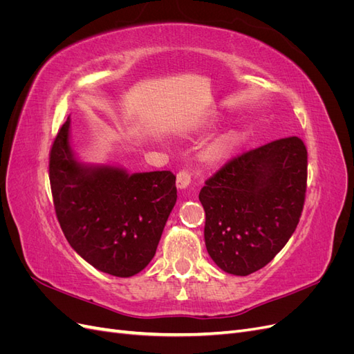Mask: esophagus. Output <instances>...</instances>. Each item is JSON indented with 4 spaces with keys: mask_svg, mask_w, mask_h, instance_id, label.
<instances>
[{
    "mask_svg": "<svg viewBox=\"0 0 354 354\" xmlns=\"http://www.w3.org/2000/svg\"><path fill=\"white\" fill-rule=\"evenodd\" d=\"M192 181V174L189 173L187 169H181L180 173L177 174V187L178 189H186L189 187Z\"/></svg>",
    "mask_w": 354,
    "mask_h": 354,
    "instance_id": "34e87169",
    "label": "esophagus"
}]
</instances>
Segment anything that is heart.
<instances>
[{"label": "heart", "instance_id": "heart-1", "mask_svg": "<svg viewBox=\"0 0 354 354\" xmlns=\"http://www.w3.org/2000/svg\"><path fill=\"white\" fill-rule=\"evenodd\" d=\"M236 140H238V136L232 131L218 136L205 147V151H203V158L212 164L220 162V160L226 159L230 155L234 145H236Z\"/></svg>", "mask_w": 354, "mask_h": 354}]
</instances>
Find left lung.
Returning a JSON list of instances; mask_svg holds the SVG:
<instances>
[{"label":"left lung","mask_w":354,"mask_h":354,"mask_svg":"<svg viewBox=\"0 0 354 354\" xmlns=\"http://www.w3.org/2000/svg\"><path fill=\"white\" fill-rule=\"evenodd\" d=\"M307 189V149L285 137L224 164L201 189L207 251L221 270L248 276L292 236Z\"/></svg>","instance_id":"obj_1"}]
</instances>
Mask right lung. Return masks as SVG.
Here are the masks:
<instances>
[{
  "label": "right lung",
  "mask_w": 354,
  "mask_h": 354,
  "mask_svg": "<svg viewBox=\"0 0 354 354\" xmlns=\"http://www.w3.org/2000/svg\"><path fill=\"white\" fill-rule=\"evenodd\" d=\"M71 120L50 151V186L69 245L95 269L118 277L142 272L156 252L177 201L171 171L128 174L111 165H87L69 145Z\"/></svg>",
  "instance_id": "right-lung-1"
}]
</instances>
